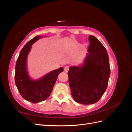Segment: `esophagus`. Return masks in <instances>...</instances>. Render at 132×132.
I'll use <instances>...</instances> for the list:
<instances>
[{
    "label": "esophagus",
    "mask_w": 132,
    "mask_h": 132,
    "mask_svg": "<svg viewBox=\"0 0 132 132\" xmlns=\"http://www.w3.org/2000/svg\"><path fill=\"white\" fill-rule=\"evenodd\" d=\"M69 66H65V68H64V71H65L66 72L69 71Z\"/></svg>",
    "instance_id": "esophagus-1"
}]
</instances>
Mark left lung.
Instances as JSON below:
<instances>
[{
    "mask_svg": "<svg viewBox=\"0 0 132 132\" xmlns=\"http://www.w3.org/2000/svg\"><path fill=\"white\" fill-rule=\"evenodd\" d=\"M90 45L81 67L69 69V82L76 102L90 105L98 101L106 91L110 75L109 56L105 47L96 37L89 36Z\"/></svg>",
    "mask_w": 132,
    "mask_h": 132,
    "instance_id": "1",
    "label": "left lung"
}]
</instances>
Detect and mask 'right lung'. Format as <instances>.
<instances>
[{
	"label": "right lung",
	"mask_w": 132,
	"mask_h": 132,
	"mask_svg": "<svg viewBox=\"0 0 132 132\" xmlns=\"http://www.w3.org/2000/svg\"><path fill=\"white\" fill-rule=\"evenodd\" d=\"M35 36L24 45L17 60L14 80L18 91L24 100L32 103H38L47 99L50 96L57 76L63 71L62 67L47 73L38 80H32L29 78L26 69L27 54L31 45L39 39Z\"/></svg>",
	"instance_id": "1"
}]
</instances>
